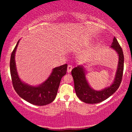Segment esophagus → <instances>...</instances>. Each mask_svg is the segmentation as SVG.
<instances>
[{
  "instance_id": "1",
  "label": "esophagus",
  "mask_w": 132,
  "mask_h": 132,
  "mask_svg": "<svg viewBox=\"0 0 132 132\" xmlns=\"http://www.w3.org/2000/svg\"><path fill=\"white\" fill-rule=\"evenodd\" d=\"M72 66H71V65H68V70H67L68 72H70L71 71V70H72Z\"/></svg>"
}]
</instances>
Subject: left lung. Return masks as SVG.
<instances>
[{
	"label": "left lung",
	"mask_w": 132,
	"mask_h": 132,
	"mask_svg": "<svg viewBox=\"0 0 132 132\" xmlns=\"http://www.w3.org/2000/svg\"><path fill=\"white\" fill-rule=\"evenodd\" d=\"M110 48L117 53L119 56V63L114 81L109 87L101 90H94L89 86L86 79L85 69L82 65L78 66L72 69L71 75L74 79L76 93L79 99L82 102L87 104H97L101 102L108 99L119 89L123 76L124 65L123 51L116 37L113 38Z\"/></svg>",
	"instance_id": "1"
}]
</instances>
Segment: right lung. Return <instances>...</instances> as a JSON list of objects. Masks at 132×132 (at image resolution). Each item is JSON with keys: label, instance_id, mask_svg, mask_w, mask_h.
<instances>
[{"label": "right lung", "instance_id": "add662e5", "mask_svg": "<svg viewBox=\"0 0 132 132\" xmlns=\"http://www.w3.org/2000/svg\"><path fill=\"white\" fill-rule=\"evenodd\" d=\"M18 41L12 53L10 61V70L13 88L18 95L30 104L35 105H45L50 104L56 96L61 78L66 74L68 64L54 68L48 78L37 86H30L21 81L16 70L15 56Z\"/></svg>", "mask_w": 132, "mask_h": 132}]
</instances>
